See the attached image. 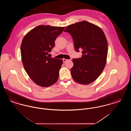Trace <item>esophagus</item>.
<instances>
[{"label": "esophagus", "instance_id": "34e87169", "mask_svg": "<svg viewBox=\"0 0 131 131\" xmlns=\"http://www.w3.org/2000/svg\"><path fill=\"white\" fill-rule=\"evenodd\" d=\"M68 60L67 59H65V58H63V63H65Z\"/></svg>", "mask_w": 131, "mask_h": 131}]
</instances>
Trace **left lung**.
I'll use <instances>...</instances> for the list:
<instances>
[{"label":"left lung","instance_id":"1","mask_svg":"<svg viewBox=\"0 0 131 131\" xmlns=\"http://www.w3.org/2000/svg\"><path fill=\"white\" fill-rule=\"evenodd\" d=\"M64 31L72 36L75 50H82L81 58L72 60L73 79L81 84L92 83L106 66L108 45L104 32L100 27L85 20L68 25Z\"/></svg>","mask_w":131,"mask_h":131}]
</instances>
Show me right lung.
Instances as JSON below:
<instances>
[{
  "label": "right lung",
  "instance_id": "right-lung-1",
  "mask_svg": "<svg viewBox=\"0 0 131 131\" xmlns=\"http://www.w3.org/2000/svg\"><path fill=\"white\" fill-rule=\"evenodd\" d=\"M65 27L40 25L29 31L20 46L21 61L26 73L41 87L50 86L57 81L62 59L50 57L48 52Z\"/></svg>",
  "mask_w": 131,
  "mask_h": 131
}]
</instances>
